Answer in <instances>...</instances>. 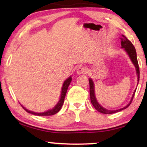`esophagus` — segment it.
<instances>
[{
	"label": "esophagus",
	"instance_id": "34e87169",
	"mask_svg": "<svg viewBox=\"0 0 147 147\" xmlns=\"http://www.w3.org/2000/svg\"><path fill=\"white\" fill-rule=\"evenodd\" d=\"M87 72H88L87 68L85 67H83V66L79 67L76 69V73L78 74H86Z\"/></svg>",
	"mask_w": 147,
	"mask_h": 147
}]
</instances>
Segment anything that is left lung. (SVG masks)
<instances>
[{"label": "left lung", "instance_id": "left-lung-1", "mask_svg": "<svg viewBox=\"0 0 147 147\" xmlns=\"http://www.w3.org/2000/svg\"><path fill=\"white\" fill-rule=\"evenodd\" d=\"M120 39L121 40V47L122 48H123L124 49V51L127 53L129 57H130L131 61H132L134 66H135L136 69V73H137V75H138V81L139 82V68L138 59H137V54H136V51L135 47H134V46L133 45V44L131 43V41H129L125 36H123V35H122V37ZM89 94H90L91 104H93L94 108H95L96 110L99 111V112L104 114L115 113L118 112V111L123 110V109L127 108L128 107L130 106V104H131V102H132L134 94H135L136 91V89L134 91L132 97H131L130 103H129L128 105H126L125 107H124V108L121 109H117V110H109V109H107L106 108H103V107L98 102L97 100H96V98L95 97V93H94V83L91 78L89 79Z\"/></svg>", "mask_w": 147, "mask_h": 147}]
</instances>
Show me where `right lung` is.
Here are the masks:
<instances>
[{"label":"right lung","instance_id":"add662e5","mask_svg":"<svg viewBox=\"0 0 147 147\" xmlns=\"http://www.w3.org/2000/svg\"><path fill=\"white\" fill-rule=\"evenodd\" d=\"M71 80H72L71 76L69 77L67 79L65 80L64 83L63 84V86H62L60 98H59V100L58 102L57 103L56 105L54 106L53 109H49V110H47V111H45V112H43V113H36V112H34V111H32L28 110V109H26L24 107H23L21 104V106L23 107V108L26 111V112L31 113V114H33V115H38V116H50V115H54V114L57 113L59 110H60L62 106H63V104L64 102V99H65V95L67 93V91L68 87L69 86V84H71Z\"/></svg>","mask_w":147,"mask_h":147}]
</instances>
